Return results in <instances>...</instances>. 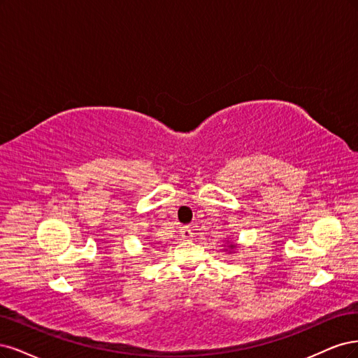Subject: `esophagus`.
<instances>
[{
	"instance_id": "34e87169",
	"label": "esophagus",
	"mask_w": 358,
	"mask_h": 358,
	"mask_svg": "<svg viewBox=\"0 0 358 358\" xmlns=\"http://www.w3.org/2000/svg\"><path fill=\"white\" fill-rule=\"evenodd\" d=\"M181 236H182V239H190V238L193 236L192 229H190L189 226H184V227H181Z\"/></svg>"
}]
</instances>
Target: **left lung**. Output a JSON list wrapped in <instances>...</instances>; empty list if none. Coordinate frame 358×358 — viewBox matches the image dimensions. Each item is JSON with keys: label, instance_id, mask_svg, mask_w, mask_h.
I'll return each mask as SVG.
<instances>
[{"label": "left lung", "instance_id": "8db88e82", "mask_svg": "<svg viewBox=\"0 0 358 358\" xmlns=\"http://www.w3.org/2000/svg\"><path fill=\"white\" fill-rule=\"evenodd\" d=\"M223 242H224V248H223V251H227L229 255H230V252H235V250L238 248V244H236V242H234L232 239L226 238Z\"/></svg>", "mask_w": 358, "mask_h": 358}]
</instances>
